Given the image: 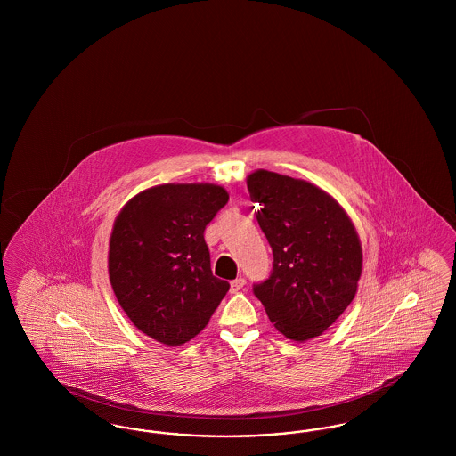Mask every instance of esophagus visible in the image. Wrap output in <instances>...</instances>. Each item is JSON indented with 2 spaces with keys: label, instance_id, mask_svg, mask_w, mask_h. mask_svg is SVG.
Masks as SVG:
<instances>
[{
  "label": "esophagus",
  "instance_id": "esophagus-1",
  "mask_svg": "<svg viewBox=\"0 0 456 456\" xmlns=\"http://www.w3.org/2000/svg\"><path fill=\"white\" fill-rule=\"evenodd\" d=\"M244 285H246V281H244L242 277H239V279L231 282V292H232V294H236V292H239Z\"/></svg>",
  "mask_w": 456,
  "mask_h": 456
}]
</instances>
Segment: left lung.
Masks as SVG:
<instances>
[{"mask_svg": "<svg viewBox=\"0 0 456 456\" xmlns=\"http://www.w3.org/2000/svg\"><path fill=\"white\" fill-rule=\"evenodd\" d=\"M248 190L273 251V270L253 292L287 338L320 337L357 292V231L335 198L303 179L260 169L248 175Z\"/></svg>", "mask_w": 456, "mask_h": 456, "instance_id": "1", "label": "left lung"}]
</instances>
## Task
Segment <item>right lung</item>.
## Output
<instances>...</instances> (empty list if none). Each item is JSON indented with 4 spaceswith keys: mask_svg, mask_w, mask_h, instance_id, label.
<instances>
[{
    "mask_svg": "<svg viewBox=\"0 0 456 456\" xmlns=\"http://www.w3.org/2000/svg\"><path fill=\"white\" fill-rule=\"evenodd\" d=\"M227 201L217 184H160L133 196L114 220L112 290L131 323L164 346L195 338L229 290L212 273L203 238Z\"/></svg>",
    "mask_w": 456,
    "mask_h": 456,
    "instance_id": "1",
    "label": "right lung"
}]
</instances>
